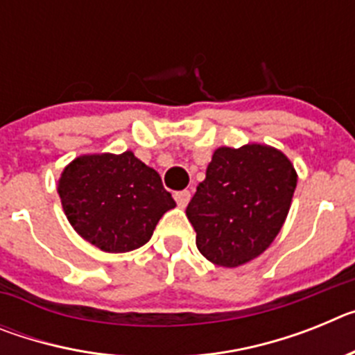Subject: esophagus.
Instances as JSON below:
<instances>
[{"mask_svg":"<svg viewBox=\"0 0 355 355\" xmlns=\"http://www.w3.org/2000/svg\"><path fill=\"white\" fill-rule=\"evenodd\" d=\"M190 197H192L190 190H181V192L174 193V199H175V202H178V206H180V208H184V206L190 202Z\"/></svg>","mask_w":355,"mask_h":355,"instance_id":"esophagus-1","label":"esophagus"}]
</instances>
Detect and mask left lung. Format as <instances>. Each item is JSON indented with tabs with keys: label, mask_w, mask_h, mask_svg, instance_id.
Returning <instances> with one entry per match:
<instances>
[{
	"label": "left lung",
	"mask_w": 355,
	"mask_h": 355,
	"mask_svg": "<svg viewBox=\"0 0 355 355\" xmlns=\"http://www.w3.org/2000/svg\"><path fill=\"white\" fill-rule=\"evenodd\" d=\"M295 187V168L281 150L259 144L216 149L187 206L197 249L227 268L259 256L283 227Z\"/></svg>",
	"instance_id": "1"
}]
</instances>
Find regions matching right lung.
<instances>
[{"mask_svg": "<svg viewBox=\"0 0 355 355\" xmlns=\"http://www.w3.org/2000/svg\"><path fill=\"white\" fill-rule=\"evenodd\" d=\"M58 193L76 233L105 252L142 247L175 206L158 172L130 150L76 158L65 167Z\"/></svg>", "mask_w": 355, "mask_h": 355, "instance_id": "obj_1", "label": "right lung"}]
</instances>
